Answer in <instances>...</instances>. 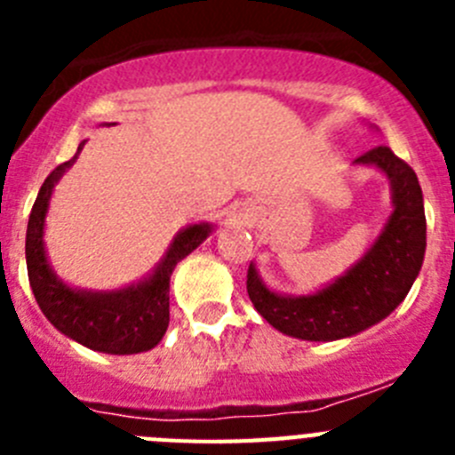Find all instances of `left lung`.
I'll return each instance as SVG.
<instances>
[{
	"mask_svg": "<svg viewBox=\"0 0 455 455\" xmlns=\"http://www.w3.org/2000/svg\"><path fill=\"white\" fill-rule=\"evenodd\" d=\"M357 166H373L389 180L392 214L383 230L335 283L303 296L267 287L255 264L248 267V296L268 323L283 335L305 341L347 339L389 316L417 280L426 252L424 196L415 171L378 146L357 156Z\"/></svg>",
	"mask_w": 455,
	"mask_h": 455,
	"instance_id": "8db88e82",
	"label": "left lung"
}]
</instances>
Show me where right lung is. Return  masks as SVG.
<instances>
[{
  "label": "right lung",
  "instance_id": "right-lung-1",
  "mask_svg": "<svg viewBox=\"0 0 455 455\" xmlns=\"http://www.w3.org/2000/svg\"><path fill=\"white\" fill-rule=\"evenodd\" d=\"M86 140L77 148V155L70 162L56 166L47 175L36 198L34 209L27 225V273H29L31 291L36 296L40 312L47 316L56 331L70 339L79 341L91 351L108 353V355H134L155 348L168 331V291L171 275L188 252L214 232L212 223L187 225L172 236L171 246L162 262L152 273L139 283L111 291H92V289L70 287L56 275L50 267L45 252V219L50 209L54 184L63 178V172L77 162L79 152Z\"/></svg>",
  "mask_w": 455,
  "mask_h": 455
}]
</instances>
